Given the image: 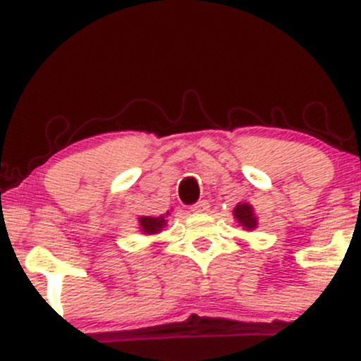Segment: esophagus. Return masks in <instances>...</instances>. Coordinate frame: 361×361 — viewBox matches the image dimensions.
I'll return each instance as SVG.
<instances>
[{"mask_svg":"<svg viewBox=\"0 0 361 361\" xmlns=\"http://www.w3.org/2000/svg\"><path fill=\"white\" fill-rule=\"evenodd\" d=\"M207 209H209V202L204 201V199L195 204V206H192V211H194V213H206Z\"/></svg>","mask_w":361,"mask_h":361,"instance_id":"esophagus-1","label":"esophagus"}]
</instances>
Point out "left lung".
<instances>
[{
	"label": "left lung",
	"instance_id": "1",
	"mask_svg": "<svg viewBox=\"0 0 361 361\" xmlns=\"http://www.w3.org/2000/svg\"><path fill=\"white\" fill-rule=\"evenodd\" d=\"M234 218L239 224V227H243L245 231H255L258 227V216L255 214L253 206L250 202H239L234 207Z\"/></svg>",
	"mask_w": 361,
	"mask_h": 361
}]
</instances>
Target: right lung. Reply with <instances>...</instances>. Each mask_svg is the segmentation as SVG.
<instances>
[{"label": "right lung", "mask_w": 361, "mask_h": 361, "mask_svg": "<svg viewBox=\"0 0 361 361\" xmlns=\"http://www.w3.org/2000/svg\"><path fill=\"white\" fill-rule=\"evenodd\" d=\"M167 216H169V211L166 214H160V216H140L137 218L140 232L145 235L160 234L164 231V227H167Z\"/></svg>", "instance_id": "obj_1"}]
</instances>
